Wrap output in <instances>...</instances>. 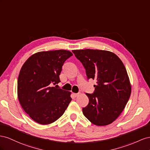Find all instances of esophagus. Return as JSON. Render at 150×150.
Wrapping results in <instances>:
<instances>
[{"instance_id": "esophagus-1", "label": "esophagus", "mask_w": 150, "mask_h": 150, "mask_svg": "<svg viewBox=\"0 0 150 150\" xmlns=\"http://www.w3.org/2000/svg\"><path fill=\"white\" fill-rule=\"evenodd\" d=\"M73 96H74V97H76L78 96H79V93H73Z\"/></svg>"}]
</instances>
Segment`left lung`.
I'll use <instances>...</instances> for the list:
<instances>
[{"label":"left lung","mask_w":150,"mask_h":150,"mask_svg":"<svg viewBox=\"0 0 150 150\" xmlns=\"http://www.w3.org/2000/svg\"><path fill=\"white\" fill-rule=\"evenodd\" d=\"M83 65L87 79L97 80L93 93H86L88 104L83 115L93 125L106 126L114 122L125 109L131 86L123 63L116 54L99 50H73Z\"/></svg>","instance_id":"left-lung-1"}]
</instances>
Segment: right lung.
Wrapping results in <instances>:
<instances>
[{
    "mask_svg": "<svg viewBox=\"0 0 150 150\" xmlns=\"http://www.w3.org/2000/svg\"><path fill=\"white\" fill-rule=\"evenodd\" d=\"M73 54L59 50L41 51L24 63L18 80V96L24 110L40 125L56 121L71 100V92L53 85L58 83L62 66Z\"/></svg>",
    "mask_w": 150,
    "mask_h": 150,
    "instance_id": "obj_1",
    "label": "right lung"
}]
</instances>
